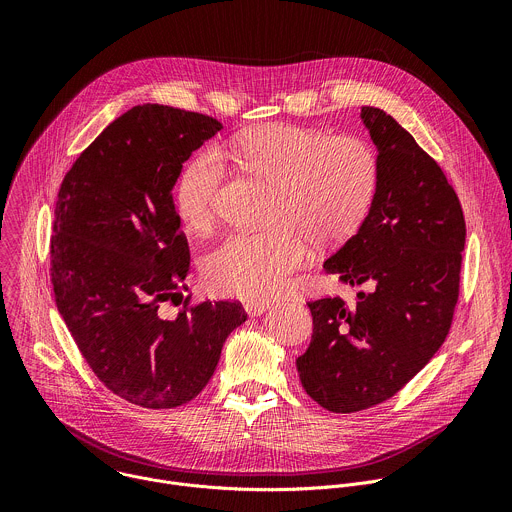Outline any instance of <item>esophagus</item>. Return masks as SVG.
Masks as SVG:
<instances>
[{
    "label": "esophagus",
    "instance_id": "esophagus-1",
    "mask_svg": "<svg viewBox=\"0 0 512 512\" xmlns=\"http://www.w3.org/2000/svg\"><path fill=\"white\" fill-rule=\"evenodd\" d=\"M269 302H261V300H251V302H247L245 304V310H247V314L249 316H261L263 312H267L269 310Z\"/></svg>",
    "mask_w": 512,
    "mask_h": 512
}]
</instances>
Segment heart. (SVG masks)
Masks as SVG:
<instances>
[{"label":"heart","instance_id":"heart-1","mask_svg":"<svg viewBox=\"0 0 512 512\" xmlns=\"http://www.w3.org/2000/svg\"><path fill=\"white\" fill-rule=\"evenodd\" d=\"M233 156L275 190L265 233H237L208 253L204 279L216 294L245 300L277 296L302 267L308 243L336 247L367 218L379 188V156L358 135L271 123L241 133ZM225 162L202 150L184 168L176 206L186 227L206 231L216 214Z\"/></svg>","mask_w":512,"mask_h":512}]
</instances>
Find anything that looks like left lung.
Masks as SVG:
<instances>
[{
	"label": "left lung",
	"instance_id": "obj_1",
	"mask_svg": "<svg viewBox=\"0 0 512 512\" xmlns=\"http://www.w3.org/2000/svg\"><path fill=\"white\" fill-rule=\"evenodd\" d=\"M360 117L379 150V188L324 269L367 291L354 306L308 302L314 334L296 360L306 393L334 413L391 399L444 344L466 243L462 204L437 162L383 109L362 107Z\"/></svg>",
	"mask_w": 512,
	"mask_h": 512
}]
</instances>
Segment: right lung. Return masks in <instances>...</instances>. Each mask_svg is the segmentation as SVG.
<instances>
[{"mask_svg": "<svg viewBox=\"0 0 512 512\" xmlns=\"http://www.w3.org/2000/svg\"><path fill=\"white\" fill-rule=\"evenodd\" d=\"M221 121L168 105H137L109 123L66 172L54 208L50 277L56 308L97 379L145 409L192 401L227 336L247 320L239 302L184 300L190 273L174 184Z\"/></svg>", "mask_w": 512, "mask_h": 512, "instance_id": "1", "label": "right lung"}]
</instances>
